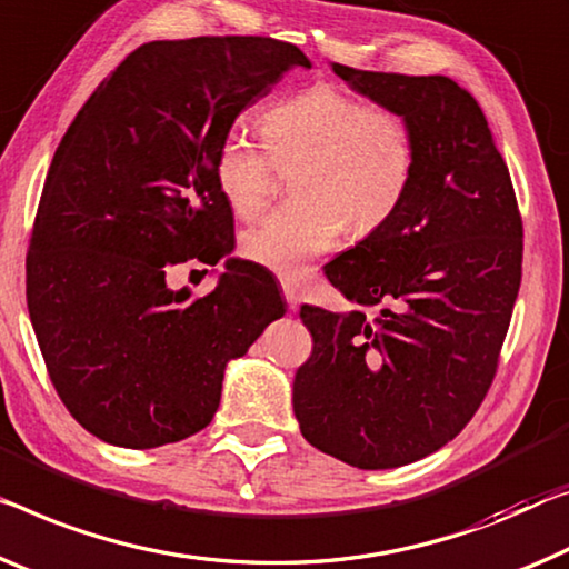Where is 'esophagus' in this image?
Instances as JSON below:
<instances>
[{
	"label": "esophagus",
	"mask_w": 569,
	"mask_h": 569,
	"mask_svg": "<svg viewBox=\"0 0 569 569\" xmlns=\"http://www.w3.org/2000/svg\"><path fill=\"white\" fill-rule=\"evenodd\" d=\"M282 292H284L287 308L297 310V290H295V284H290V282H287V279H282Z\"/></svg>",
	"instance_id": "34e87169"
}]
</instances>
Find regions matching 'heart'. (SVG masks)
I'll use <instances>...</instances> for the list:
<instances>
[{"mask_svg":"<svg viewBox=\"0 0 569 569\" xmlns=\"http://www.w3.org/2000/svg\"><path fill=\"white\" fill-rule=\"evenodd\" d=\"M261 148L231 129L218 142L216 186L236 218L251 221L272 198L279 170H295V203L243 233L249 261L297 277L340 231L363 239L389 223L415 178L417 147L405 113L366 103L336 83H315L259 117Z\"/></svg>","mask_w":569,"mask_h":569,"instance_id":"1","label":"heart"}]
</instances>
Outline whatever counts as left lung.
Returning <instances> with one entry per match:
<instances>
[{"label": "left lung", "instance_id": "left-lung-1", "mask_svg": "<svg viewBox=\"0 0 569 569\" xmlns=\"http://www.w3.org/2000/svg\"><path fill=\"white\" fill-rule=\"evenodd\" d=\"M333 71L405 113L417 164L389 223L326 267L358 310L300 308L312 353L292 405L315 448L381 470L440 450L486 399L521 284L523 226L486 113L462 86Z\"/></svg>", "mask_w": 569, "mask_h": 569}]
</instances>
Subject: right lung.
Segmentation results:
<instances>
[{"label":"right lung","mask_w":569,"mask_h":569,"mask_svg":"<svg viewBox=\"0 0 569 569\" xmlns=\"http://www.w3.org/2000/svg\"><path fill=\"white\" fill-rule=\"evenodd\" d=\"M292 66L310 60L259 34L147 42L60 139L32 223L28 310L60 401L99 440L147 450L203 430L226 363L284 315L249 261H226L206 297L168 290L164 274L233 249L218 142Z\"/></svg>","instance_id":"add662e5"}]
</instances>
